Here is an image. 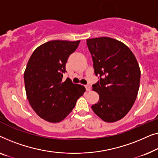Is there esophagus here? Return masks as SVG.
I'll return each mask as SVG.
<instances>
[{
    "label": "esophagus",
    "mask_w": 158,
    "mask_h": 158,
    "mask_svg": "<svg viewBox=\"0 0 158 158\" xmlns=\"http://www.w3.org/2000/svg\"><path fill=\"white\" fill-rule=\"evenodd\" d=\"M85 87H86V91H90L91 86L89 85V84H86V85H85Z\"/></svg>",
    "instance_id": "1"
}]
</instances>
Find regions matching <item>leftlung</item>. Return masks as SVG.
Segmentation results:
<instances>
[{
    "mask_svg": "<svg viewBox=\"0 0 158 158\" xmlns=\"http://www.w3.org/2000/svg\"><path fill=\"white\" fill-rule=\"evenodd\" d=\"M94 73L99 80L92 85L99 99L92 106L102 120L114 123L125 116L137 98L140 69L135 55L123 42L110 37L86 40Z\"/></svg>",
    "mask_w": 158,
    "mask_h": 158,
    "instance_id": "obj_1",
    "label": "left lung"
}]
</instances>
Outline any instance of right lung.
<instances>
[{"instance_id":"add662e5","label":"right lung","mask_w":158,"mask_h":158,"mask_svg":"<svg viewBox=\"0 0 158 158\" xmlns=\"http://www.w3.org/2000/svg\"><path fill=\"white\" fill-rule=\"evenodd\" d=\"M79 42H46L35 48L28 61L24 72L27 99L35 113L49 123L63 120L86 90L69 79L62 80L68 58Z\"/></svg>"}]
</instances>
